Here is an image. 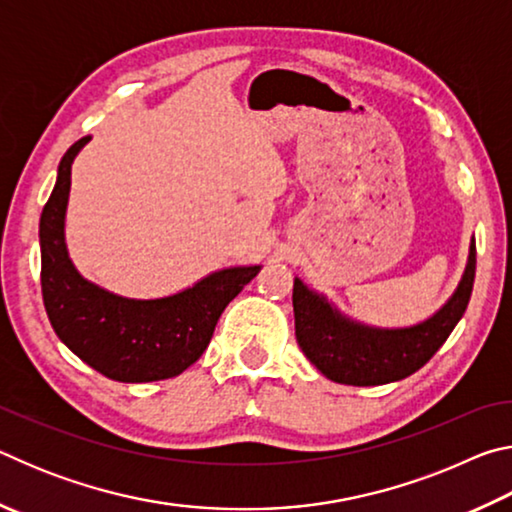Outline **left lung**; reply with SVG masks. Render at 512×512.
I'll return each mask as SVG.
<instances>
[{
  "instance_id": "1",
  "label": "left lung",
  "mask_w": 512,
  "mask_h": 512,
  "mask_svg": "<svg viewBox=\"0 0 512 512\" xmlns=\"http://www.w3.org/2000/svg\"><path fill=\"white\" fill-rule=\"evenodd\" d=\"M476 246H470L463 280L447 305L420 325L402 329L368 327L339 314L329 302L293 280L296 339L305 357L336 384L379 386L420 370L447 341L472 296Z\"/></svg>"
}]
</instances>
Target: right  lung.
Segmentation results:
<instances>
[{"label":"right lung","instance_id":"right-lung-1","mask_svg":"<svg viewBox=\"0 0 512 512\" xmlns=\"http://www.w3.org/2000/svg\"><path fill=\"white\" fill-rule=\"evenodd\" d=\"M90 137L69 146L40 216L42 300L49 323L76 357L124 384L176 377L201 359L219 316L262 266L223 268L169 298L131 300L83 280L65 246L72 162Z\"/></svg>","mask_w":512,"mask_h":512}]
</instances>
